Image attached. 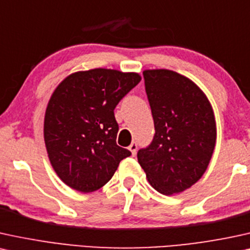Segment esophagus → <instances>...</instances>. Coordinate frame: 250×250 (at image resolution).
I'll return each mask as SVG.
<instances>
[{
  "instance_id": "esophagus-1",
  "label": "esophagus",
  "mask_w": 250,
  "mask_h": 250,
  "mask_svg": "<svg viewBox=\"0 0 250 250\" xmlns=\"http://www.w3.org/2000/svg\"><path fill=\"white\" fill-rule=\"evenodd\" d=\"M128 148H129V151H130V152H131L132 156H135L136 151H137V143H136V142H132V143L129 145Z\"/></svg>"
}]
</instances>
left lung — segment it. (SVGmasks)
Instances as JSON below:
<instances>
[{"instance_id": "1", "label": "left lung", "mask_w": 250, "mask_h": 250, "mask_svg": "<svg viewBox=\"0 0 250 250\" xmlns=\"http://www.w3.org/2000/svg\"><path fill=\"white\" fill-rule=\"evenodd\" d=\"M154 136L137 152L150 185L169 196L190 188L208 168L216 145L210 102L194 82L167 69L144 70Z\"/></svg>"}]
</instances>
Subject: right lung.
I'll list each match as a JSON object with an SVG mask.
<instances>
[{"mask_svg":"<svg viewBox=\"0 0 250 250\" xmlns=\"http://www.w3.org/2000/svg\"><path fill=\"white\" fill-rule=\"evenodd\" d=\"M141 82L136 72L91 69L69 75L47 105L43 137L53 168L65 185L98 190L131 152L116 144L114 109Z\"/></svg>","mask_w":250,"mask_h":250,"instance_id":"obj_1","label":"right lung"}]
</instances>
